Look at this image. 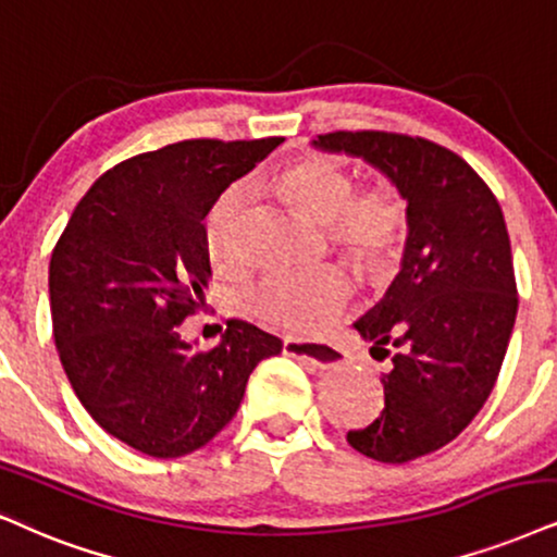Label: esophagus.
<instances>
[{
	"mask_svg": "<svg viewBox=\"0 0 557 557\" xmlns=\"http://www.w3.org/2000/svg\"><path fill=\"white\" fill-rule=\"evenodd\" d=\"M283 349L287 357L306 360V362L315 364V368H329V364L339 362V351H336V347H329V344L300 342V339H293V336H285Z\"/></svg>",
	"mask_w": 557,
	"mask_h": 557,
	"instance_id": "esophagus-1",
	"label": "esophagus"
}]
</instances>
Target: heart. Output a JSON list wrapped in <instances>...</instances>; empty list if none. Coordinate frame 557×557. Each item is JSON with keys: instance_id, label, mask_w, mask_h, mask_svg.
Listing matches in <instances>:
<instances>
[{"instance_id": "obj_1", "label": "heart", "mask_w": 557, "mask_h": 557, "mask_svg": "<svg viewBox=\"0 0 557 557\" xmlns=\"http://www.w3.org/2000/svg\"><path fill=\"white\" fill-rule=\"evenodd\" d=\"M274 195L326 226L329 242L364 274L388 272L400 255L408 210L391 185L357 189L347 169L326 159H306L274 180ZM246 195L228 187L206 215V246L215 267L238 270L244 262L242 228ZM351 295V280L339 267L311 274H277L246 298V308L267 329L306 336L329 329Z\"/></svg>"}]
</instances>
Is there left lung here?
Here are the masks:
<instances>
[{"label": "left lung", "instance_id": "left-lung-1", "mask_svg": "<svg viewBox=\"0 0 557 557\" xmlns=\"http://www.w3.org/2000/svg\"><path fill=\"white\" fill-rule=\"evenodd\" d=\"M315 149L375 166L406 200L400 272L355 329L370 355L391 357L385 406L347 442L377 462H408L445 447L494 391L517 319L504 213L473 166L426 138L336 131Z\"/></svg>", "mask_w": 557, "mask_h": 557}]
</instances>
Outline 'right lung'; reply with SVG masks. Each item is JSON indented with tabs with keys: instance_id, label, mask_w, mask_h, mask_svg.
Returning a JSON list of instances; mask_svg holds the SVG:
<instances>
[{
	"instance_id": "right-lung-1",
	"label": "right lung",
	"mask_w": 557,
	"mask_h": 557,
	"mask_svg": "<svg viewBox=\"0 0 557 557\" xmlns=\"http://www.w3.org/2000/svg\"><path fill=\"white\" fill-rule=\"evenodd\" d=\"M283 138L180 140L104 172L74 208L48 270L53 336L69 383L104 432L149 457L208 445L242 406L251 370L283 351L226 321L213 349L182 339L206 300V215Z\"/></svg>"
}]
</instances>
